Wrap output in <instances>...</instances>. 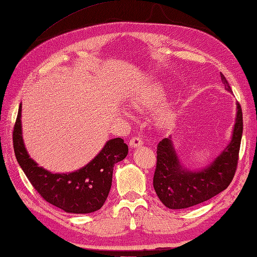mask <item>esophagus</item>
Segmentation results:
<instances>
[{"mask_svg": "<svg viewBox=\"0 0 257 257\" xmlns=\"http://www.w3.org/2000/svg\"><path fill=\"white\" fill-rule=\"evenodd\" d=\"M143 144H144V142H143V138L141 136H135L130 139V142H129L130 147H134V148L142 146Z\"/></svg>", "mask_w": 257, "mask_h": 257, "instance_id": "1", "label": "esophagus"}]
</instances>
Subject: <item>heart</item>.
Segmentation results:
<instances>
[{
	"mask_svg": "<svg viewBox=\"0 0 257 257\" xmlns=\"http://www.w3.org/2000/svg\"><path fill=\"white\" fill-rule=\"evenodd\" d=\"M161 100V94L160 92H155L153 94H149L144 99V104L145 105H153L155 104L156 102H158ZM171 118V112L169 110H165L164 112H162L160 115V120L161 121H167Z\"/></svg>",
	"mask_w": 257,
	"mask_h": 257,
	"instance_id": "b5f03b06",
	"label": "heart"
}]
</instances>
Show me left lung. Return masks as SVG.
Segmentation results:
<instances>
[{
  "label": "left lung",
  "instance_id": "8db88e82",
  "mask_svg": "<svg viewBox=\"0 0 257 257\" xmlns=\"http://www.w3.org/2000/svg\"><path fill=\"white\" fill-rule=\"evenodd\" d=\"M221 75L226 90L229 83ZM242 135V112L237 102L236 121L229 145L206 169L189 171L181 165L173 143L164 138L157 145V163L153 185L162 203L170 209H185L211 199L228 188L238 164Z\"/></svg>",
  "mask_w": 257,
  "mask_h": 257
}]
</instances>
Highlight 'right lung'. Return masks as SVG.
Masks as SVG:
<instances>
[{"instance_id":"add662e5","label":"right lung","mask_w":257,"mask_h":257,"mask_svg":"<svg viewBox=\"0 0 257 257\" xmlns=\"http://www.w3.org/2000/svg\"><path fill=\"white\" fill-rule=\"evenodd\" d=\"M13 148L19 165L44 200L69 213H91L103 206L112 184L113 167L128 154L123 139L106 142L102 151L72 173H51L30 158L23 144L21 104L13 129Z\"/></svg>"}]
</instances>
